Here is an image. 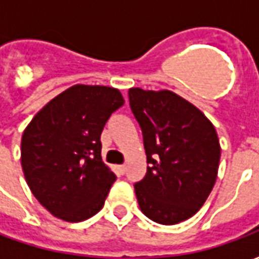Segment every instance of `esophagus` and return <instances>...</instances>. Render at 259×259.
Here are the masks:
<instances>
[{"label":"esophagus","instance_id":"34e87169","mask_svg":"<svg viewBox=\"0 0 259 259\" xmlns=\"http://www.w3.org/2000/svg\"><path fill=\"white\" fill-rule=\"evenodd\" d=\"M116 170H118L119 175H124V172H126V166H124V165H119L118 168H116Z\"/></svg>","mask_w":259,"mask_h":259}]
</instances>
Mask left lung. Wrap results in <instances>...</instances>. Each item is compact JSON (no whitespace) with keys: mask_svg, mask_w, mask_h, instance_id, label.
I'll use <instances>...</instances> for the list:
<instances>
[{"mask_svg":"<svg viewBox=\"0 0 259 259\" xmlns=\"http://www.w3.org/2000/svg\"><path fill=\"white\" fill-rule=\"evenodd\" d=\"M147 155L146 176L135 183L141 212L161 225L194 215L217 180L221 146L204 113L172 91L130 89Z\"/></svg>","mask_w":259,"mask_h":259,"instance_id":"obj_1","label":"left lung"}]
</instances>
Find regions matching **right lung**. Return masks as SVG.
<instances>
[{
  "label": "right lung",
  "mask_w": 259,
  "mask_h": 259,
  "mask_svg": "<svg viewBox=\"0 0 259 259\" xmlns=\"http://www.w3.org/2000/svg\"><path fill=\"white\" fill-rule=\"evenodd\" d=\"M123 102L112 87L73 85L48 102L23 132L25 179L54 217L80 222L102 208L116 176L102 162L100 137Z\"/></svg>",
  "instance_id": "obj_1"
}]
</instances>
